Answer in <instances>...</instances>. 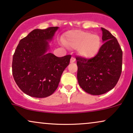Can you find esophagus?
<instances>
[{"mask_svg":"<svg viewBox=\"0 0 133 133\" xmlns=\"http://www.w3.org/2000/svg\"><path fill=\"white\" fill-rule=\"evenodd\" d=\"M75 61H76V59H75V58L72 57L71 59V60H70V62H71V63H73V62H74Z\"/></svg>","mask_w":133,"mask_h":133,"instance_id":"obj_1","label":"esophagus"}]
</instances>
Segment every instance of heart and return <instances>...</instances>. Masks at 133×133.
Returning a JSON list of instances; mask_svg holds the SVG:
<instances>
[{"mask_svg": "<svg viewBox=\"0 0 133 133\" xmlns=\"http://www.w3.org/2000/svg\"><path fill=\"white\" fill-rule=\"evenodd\" d=\"M64 44L77 49L79 56L91 59L97 54L101 47V39L99 35L82 30H71L67 32Z\"/></svg>", "mask_w": 133, "mask_h": 133, "instance_id": "b5f03b06", "label": "heart"}]
</instances>
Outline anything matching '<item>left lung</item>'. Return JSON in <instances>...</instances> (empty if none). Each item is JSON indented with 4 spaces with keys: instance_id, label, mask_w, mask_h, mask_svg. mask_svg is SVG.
<instances>
[{
    "instance_id": "left-lung-1",
    "label": "left lung",
    "mask_w": 133,
    "mask_h": 133,
    "mask_svg": "<svg viewBox=\"0 0 133 133\" xmlns=\"http://www.w3.org/2000/svg\"><path fill=\"white\" fill-rule=\"evenodd\" d=\"M103 45L95 57H77V77L81 88L91 95H101L113 89L122 70L123 52L117 40L101 28Z\"/></svg>"
}]
</instances>
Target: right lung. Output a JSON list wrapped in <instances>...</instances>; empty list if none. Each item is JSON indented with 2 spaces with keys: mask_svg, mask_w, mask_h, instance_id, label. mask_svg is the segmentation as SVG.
I'll use <instances>...</instances> for the list:
<instances>
[{
  "mask_svg": "<svg viewBox=\"0 0 133 133\" xmlns=\"http://www.w3.org/2000/svg\"><path fill=\"white\" fill-rule=\"evenodd\" d=\"M58 27L34 29L20 41L13 56L12 74L25 94L44 98L52 94L70 62L71 55L58 57L49 52Z\"/></svg>",
  "mask_w": 133,
  "mask_h": 133,
  "instance_id": "right-lung-1",
  "label": "right lung"
}]
</instances>
